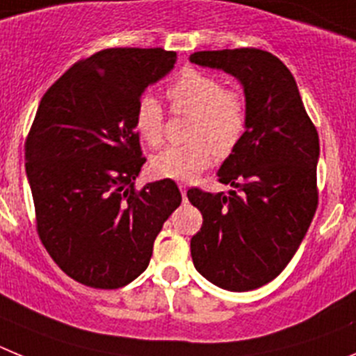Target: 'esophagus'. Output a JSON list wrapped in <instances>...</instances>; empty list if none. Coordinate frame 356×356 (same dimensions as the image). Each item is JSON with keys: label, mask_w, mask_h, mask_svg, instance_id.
I'll list each match as a JSON object with an SVG mask.
<instances>
[{"label": "esophagus", "mask_w": 356, "mask_h": 356, "mask_svg": "<svg viewBox=\"0 0 356 356\" xmlns=\"http://www.w3.org/2000/svg\"><path fill=\"white\" fill-rule=\"evenodd\" d=\"M179 190H181V195H182V200L186 202V190H188V188H186L184 184H179Z\"/></svg>", "instance_id": "1"}]
</instances>
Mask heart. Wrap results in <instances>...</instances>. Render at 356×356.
<instances>
[{
  "label": "heart",
  "instance_id": "1",
  "mask_svg": "<svg viewBox=\"0 0 356 356\" xmlns=\"http://www.w3.org/2000/svg\"><path fill=\"white\" fill-rule=\"evenodd\" d=\"M166 97L177 115H191L188 145L168 147L152 158L158 175L175 181H191L213 163L214 152L230 154L243 138L248 122L246 99L238 88H225L222 78L184 70L168 88ZM134 129L150 147L165 138V115L150 94H143L134 108Z\"/></svg>",
  "mask_w": 356,
  "mask_h": 356
}]
</instances>
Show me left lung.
<instances>
[{
	"instance_id": "left-lung-1",
	"label": "left lung",
	"mask_w": 356,
	"mask_h": 356,
	"mask_svg": "<svg viewBox=\"0 0 356 356\" xmlns=\"http://www.w3.org/2000/svg\"><path fill=\"white\" fill-rule=\"evenodd\" d=\"M190 60L239 79L248 106L245 134L218 170L234 190L188 191L204 218L191 259L214 286L257 289L289 264L316 213L318 131L291 70L268 51H198Z\"/></svg>"
}]
</instances>
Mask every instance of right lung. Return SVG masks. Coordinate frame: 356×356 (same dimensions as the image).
<instances>
[{
    "label": "right lung",
    "mask_w": 356,
    "mask_h": 356,
    "mask_svg": "<svg viewBox=\"0 0 356 356\" xmlns=\"http://www.w3.org/2000/svg\"><path fill=\"white\" fill-rule=\"evenodd\" d=\"M177 60L161 47H111L79 60L44 94L24 145L38 238L63 273L118 289L147 270L181 206L172 179L134 181L145 158L134 108Z\"/></svg>",
    "instance_id": "1"
}]
</instances>
